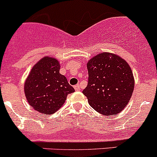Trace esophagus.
<instances>
[{
    "instance_id": "obj_1",
    "label": "esophagus",
    "mask_w": 157,
    "mask_h": 157,
    "mask_svg": "<svg viewBox=\"0 0 157 157\" xmlns=\"http://www.w3.org/2000/svg\"><path fill=\"white\" fill-rule=\"evenodd\" d=\"M74 89H75L76 91H79V90H80V86H79L78 84L75 85V86H74Z\"/></svg>"
}]
</instances>
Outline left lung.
Listing matches in <instances>:
<instances>
[{
  "instance_id": "8db88e82",
  "label": "left lung",
  "mask_w": 157,
  "mask_h": 157,
  "mask_svg": "<svg viewBox=\"0 0 157 157\" xmlns=\"http://www.w3.org/2000/svg\"><path fill=\"white\" fill-rule=\"evenodd\" d=\"M87 86L83 93L93 109L103 115L121 112L129 102L134 78L129 64L118 55L102 52L87 63Z\"/></svg>"
}]
</instances>
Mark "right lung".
Here are the masks:
<instances>
[{"mask_svg": "<svg viewBox=\"0 0 157 157\" xmlns=\"http://www.w3.org/2000/svg\"><path fill=\"white\" fill-rule=\"evenodd\" d=\"M59 71V61L45 56L33 66L26 79L24 92L28 103L40 113H55L67 95L75 91Z\"/></svg>", "mask_w": 157, "mask_h": 157, "instance_id": "1", "label": "right lung"}]
</instances>
